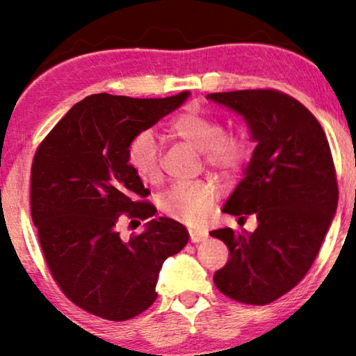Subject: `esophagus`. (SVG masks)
<instances>
[{"mask_svg":"<svg viewBox=\"0 0 356 356\" xmlns=\"http://www.w3.org/2000/svg\"><path fill=\"white\" fill-rule=\"evenodd\" d=\"M189 234H191V242L193 243H200L209 237V234L205 231H200V229H189Z\"/></svg>","mask_w":356,"mask_h":356,"instance_id":"1","label":"esophagus"}]
</instances>
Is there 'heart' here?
Here are the masks:
<instances>
[{
	"mask_svg": "<svg viewBox=\"0 0 356 356\" xmlns=\"http://www.w3.org/2000/svg\"><path fill=\"white\" fill-rule=\"evenodd\" d=\"M168 132L205 154V161L224 175L238 172L247 161L248 145L240 135L222 134L221 122L195 109L179 113L168 124ZM129 167L141 181L161 179L159 146L149 130L136 134L125 151ZM213 209V188L205 183L178 184L162 195L161 210L175 221L199 226Z\"/></svg>",
	"mask_w": 356,
	"mask_h": 356,
	"instance_id": "obj_1",
	"label": "heart"
}]
</instances>
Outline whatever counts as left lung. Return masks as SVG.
Returning <instances> with one entry per match:
<instances>
[{"label": "left lung", "instance_id": "left-lung-1", "mask_svg": "<svg viewBox=\"0 0 356 356\" xmlns=\"http://www.w3.org/2000/svg\"><path fill=\"white\" fill-rule=\"evenodd\" d=\"M207 98L248 124L256 147L224 213L254 215V232L211 231L229 248L216 288L243 304L273 302L302 280L337 209L334 162L326 135L302 103L277 90L218 92Z\"/></svg>", "mask_w": 356, "mask_h": 356}]
</instances>
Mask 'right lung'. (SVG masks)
<instances>
[{"label":"right lung","instance_id":"add662e5","mask_svg":"<svg viewBox=\"0 0 356 356\" xmlns=\"http://www.w3.org/2000/svg\"><path fill=\"white\" fill-rule=\"evenodd\" d=\"M94 94L70 109L38 147L31 165V218L54 280L71 302L111 321L134 318L157 298L163 261L181 251L189 232L172 218H154L122 240L127 213L152 218L156 209L125 151L188 100Z\"/></svg>","mask_w":356,"mask_h":356}]
</instances>
